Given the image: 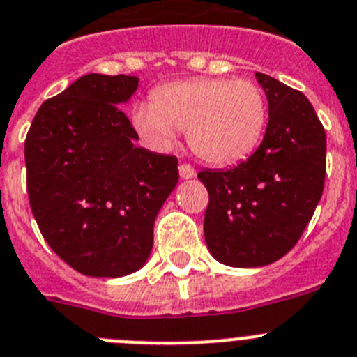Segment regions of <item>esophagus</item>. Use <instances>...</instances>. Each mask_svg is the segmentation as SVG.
<instances>
[{
  "instance_id": "1",
  "label": "esophagus",
  "mask_w": 357,
  "mask_h": 357,
  "mask_svg": "<svg viewBox=\"0 0 357 357\" xmlns=\"http://www.w3.org/2000/svg\"><path fill=\"white\" fill-rule=\"evenodd\" d=\"M178 169H179V176H181V179H190L195 176V169L192 167V165H188V163H179Z\"/></svg>"
}]
</instances>
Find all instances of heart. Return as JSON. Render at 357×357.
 Segmentation results:
<instances>
[{"label":"heart","instance_id":"obj_1","mask_svg":"<svg viewBox=\"0 0 357 357\" xmlns=\"http://www.w3.org/2000/svg\"><path fill=\"white\" fill-rule=\"evenodd\" d=\"M132 125L156 149L174 146L186 130L190 148L211 165H232L254 151L268 125V100L248 79L199 77L153 91L132 109Z\"/></svg>","mask_w":357,"mask_h":357}]
</instances>
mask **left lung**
<instances>
[{
	"label": "left lung",
	"mask_w": 357,
	"mask_h": 357,
	"mask_svg": "<svg viewBox=\"0 0 357 357\" xmlns=\"http://www.w3.org/2000/svg\"><path fill=\"white\" fill-rule=\"evenodd\" d=\"M255 77L269 107L261 146L236 167L197 174L209 194L206 245L232 268H261L284 257L324 190L326 132L312 103L266 73Z\"/></svg>",
	"instance_id": "obj_1"
}]
</instances>
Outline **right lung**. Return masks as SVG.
<instances>
[{"label":"right lung","mask_w":357,"mask_h":357,"mask_svg":"<svg viewBox=\"0 0 357 357\" xmlns=\"http://www.w3.org/2000/svg\"><path fill=\"white\" fill-rule=\"evenodd\" d=\"M139 77L88 73L42 103L24 142L28 195L43 239L75 271L119 278L141 269L178 185V158L137 148L119 109Z\"/></svg>","instance_id":"obj_1"}]
</instances>
